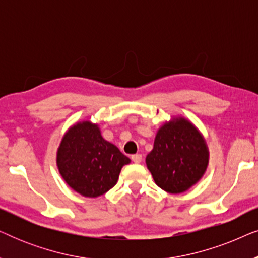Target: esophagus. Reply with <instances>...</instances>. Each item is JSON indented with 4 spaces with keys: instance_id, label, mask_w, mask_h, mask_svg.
<instances>
[{
    "instance_id": "34e87169",
    "label": "esophagus",
    "mask_w": 258,
    "mask_h": 258,
    "mask_svg": "<svg viewBox=\"0 0 258 258\" xmlns=\"http://www.w3.org/2000/svg\"><path fill=\"white\" fill-rule=\"evenodd\" d=\"M132 160H133V162H135V163H141V161H142V155L141 154L133 155Z\"/></svg>"
}]
</instances>
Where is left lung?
<instances>
[{
  "mask_svg": "<svg viewBox=\"0 0 258 258\" xmlns=\"http://www.w3.org/2000/svg\"><path fill=\"white\" fill-rule=\"evenodd\" d=\"M147 167L161 189L171 194L188 190L202 177L208 165L203 137L184 118L165 123L158 130Z\"/></svg>",
  "mask_w": 258,
  "mask_h": 258,
  "instance_id": "obj_1",
  "label": "left lung"
}]
</instances>
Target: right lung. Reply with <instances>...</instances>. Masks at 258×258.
Here are the masks:
<instances>
[{"label":"right lung","mask_w":258,"mask_h":258,"mask_svg":"<svg viewBox=\"0 0 258 258\" xmlns=\"http://www.w3.org/2000/svg\"><path fill=\"white\" fill-rule=\"evenodd\" d=\"M129 162L117 147L101 136L96 124L88 121L72 126L57 151L59 174L70 188L86 197L110 190Z\"/></svg>","instance_id":"obj_1"}]
</instances>
